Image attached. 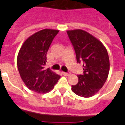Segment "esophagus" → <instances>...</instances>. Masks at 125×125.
Here are the masks:
<instances>
[{
  "label": "esophagus",
  "instance_id": "esophagus-1",
  "mask_svg": "<svg viewBox=\"0 0 125 125\" xmlns=\"http://www.w3.org/2000/svg\"><path fill=\"white\" fill-rule=\"evenodd\" d=\"M62 73H63V75H64V76H69V75H70L71 74V73H65V72H62Z\"/></svg>",
  "mask_w": 125,
  "mask_h": 125
}]
</instances>
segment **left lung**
<instances>
[{
	"label": "left lung",
	"mask_w": 125,
	"mask_h": 125,
	"mask_svg": "<svg viewBox=\"0 0 125 125\" xmlns=\"http://www.w3.org/2000/svg\"><path fill=\"white\" fill-rule=\"evenodd\" d=\"M78 63L83 62V74L78 75V82L71 89L80 97H91L102 88L110 71L106 47L98 39L83 30H67Z\"/></svg>",
	"instance_id": "left-lung-1"
}]
</instances>
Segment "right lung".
Listing matches in <instances>:
<instances>
[{"label":"right lung","mask_w":125,"mask_h":125,"mask_svg":"<svg viewBox=\"0 0 125 125\" xmlns=\"http://www.w3.org/2000/svg\"><path fill=\"white\" fill-rule=\"evenodd\" d=\"M58 30L44 29L36 32L22 44L17 63L24 84L30 90L46 93L53 89L60 76L50 69H45L47 53Z\"/></svg>","instance_id":"right-lung-1"}]
</instances>
